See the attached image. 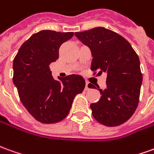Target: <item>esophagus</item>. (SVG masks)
Instances as JSON below:
<instances>
[{
  "label": "esophagus",
  "instance_id": "obj_1",
  "mask_svg": "<svg viewBox=\"0 0 154 154\" xmlns=\"http://www.w3.org/2000/svg\"><path fill=\"white\" fill-rule=\"evenodd\" d=\"M89 89H90V88H89V84H88V82H87V83H86V87H85V90H86V91H88Z\"/></svg>",
  "mask_w": 154,
  "mask_h": 154
}]
</instances>
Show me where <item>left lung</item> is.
<instances>
[{"label":"left lung","mask_w":154,"mask_h":154,"mask_svg":"<svg viewBox=\"0 0 154 154\" xmlns=\"http://www.w3.org/2000/svg\"><path fill=\"white\" fill-rule=\"evenodd\" d=\"M75 36L91 50L93 74L107 73V87L99 89L101 98L90 105L92 116L107 127L121 125L132 117L139 102L143 75L138 56L124 37L109 29L95 27L75 32Z\"/></svg>","instance_id":"1"}]
</instances>
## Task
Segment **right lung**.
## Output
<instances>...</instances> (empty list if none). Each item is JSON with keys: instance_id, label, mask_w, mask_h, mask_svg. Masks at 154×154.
Listing matches in <instances>:
<instances>
[{"instance_id": "obj_1", "label": "right lung", "mask_w": 154, "mask_h": 154, "mask_svg": "<svg viewBox=\"0 0 154 154\" xmlns=\"http://www.w3.org/2000/svg\"><path fill=\"white\" fill-rule=\"evenodd\" d=\"M73 32L44 30L21 45L13 61V83L24 107L42 123L62 121L69 113L75 96L82 92L85 80L72 74L54 80L49 65L59 57V47Z\"/></svg>"}]
</instances>
